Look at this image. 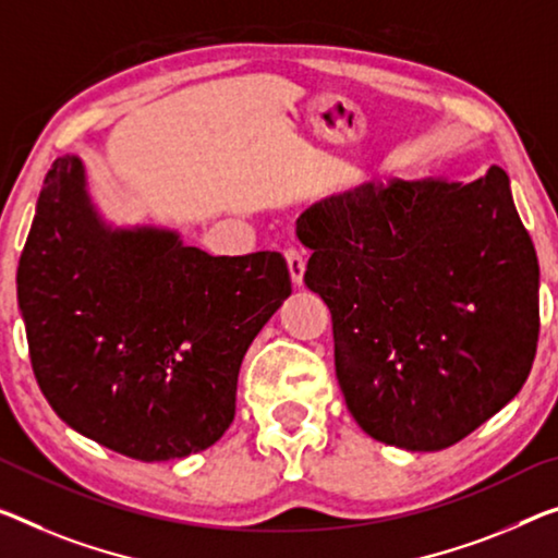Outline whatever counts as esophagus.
I'll return each instance as SVG.
<instances>
[{"mask_svg":"<svg viewBox=\"0 0 558 558\" xmlns=\"http://www.w3.org/2000/svg\"><path fill=\"white\" fill-rule=\"evenodd\" d=\"M287 264H289V274H291V281H294V287H302L304 284V269H306V262L302 252L296 250H287Z\"/></svg>","mask_w":558,"mask_h":558,"instance_id":"34e87169","label":"esophagus"}]
</instances>
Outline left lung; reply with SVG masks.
Returning <instances> with one entry per match:
<instances>
[{"label": "left lung", "mask_w": 558, "mask_h": 558, "mask_svg": "<svg viewBox=\"0 0 558 558\" xmlns=\"http://www.w3.org/2000/svg\"><path fill=\"white\" fill-rule=\"evenodd\" d=\"M304 284L331 312L333 366L356 424L441 451L524 387L538 341V262L509 177L366 182L296 219Z\"/></svg>", "instance_id": "left-lung-1"}]
</instances>
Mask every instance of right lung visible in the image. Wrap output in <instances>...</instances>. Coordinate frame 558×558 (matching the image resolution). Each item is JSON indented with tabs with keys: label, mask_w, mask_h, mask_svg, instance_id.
<instances>
[{
	"label": "right lung",
	"mask_w": 558,
	"mask_h": 558,
	"mask_svg": "<svg viewBox=\"0 0 558 558\" xmlns=\"http://www.w3.org/2000/svg\"><path fill=\"white\" fill-rule=\"evenodd\" d=\"M289 294L279 252L211 256L171 229L107 225L74 154L47 171L16 269L49 407L140 461L184 459L221 439L246 349Z\"/></svg>",
	"instance_id": "add662e5"
}]
</instances>
